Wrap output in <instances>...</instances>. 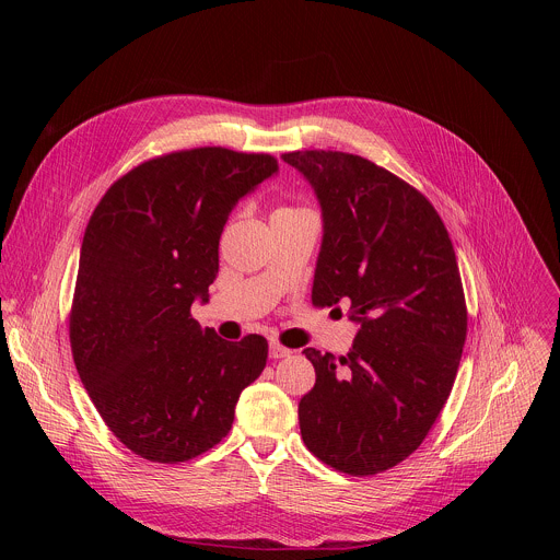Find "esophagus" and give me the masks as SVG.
Segmentation results:
<instances>
[{
    "label": "esophagus",
    "mask_w": 560,
    "mask_h": 560,
    "mask_svg": "<svg viewBox=\"0 0 560 560\" xmlns=\"http://www.w3.org/2000/svg\"><path fill=\"white\" fill-rule=\"evenodd\" d=\"M290 348H285V346H281L279 341H272L270 343V359H283V357H290Z\"/></svg>",
    "instance_id": "1"
}]
</instances>
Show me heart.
Listing matches in <instances>:
<instances>
[{
  "label": "heart",
  "instance_id": "obj_1",
  "mask_svg": "<svg viewBox=\"0 0 560 560\" xmlns=\"http://www.w3.org/2000/svg\"><path fill=\"white\" fill-rule=\"evenodd\" d=\"M303 208H294V206H281L279 210H275V214H288V212H299Z\"/></svg>",
  "mask_w": 560,
  "mask_h": 560
}]
</instances>
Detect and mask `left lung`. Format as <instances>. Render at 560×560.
Returning a JSON list of instances; mask_svg holds the SVG:
<instances>
[{
  "label": "left lung",
  "instance_id": "8db88e82",
  "mask_svg": "<svg viewBox=\"0 0 560 560\" xmlns=\"http://www.w3.org/2000/svg\"><path fill=\"white\" fill-rule=\"evenodd\" d=\"M324 212L312 303L361 328L346 357L303 350L316 372L299 404L305 447L326 465L372 476L428 436L460 363L467 307L452 238L408 182L339 150L283 152Z\"/></svg>",
  "mask_w": 560,
  "mask_h": 560
}]
</instances>
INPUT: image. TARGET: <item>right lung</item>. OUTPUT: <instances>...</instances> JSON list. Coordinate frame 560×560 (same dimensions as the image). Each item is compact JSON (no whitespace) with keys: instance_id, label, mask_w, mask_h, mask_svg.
<instances>
[{"instance_id":"right-lung-1","label":"right lung","mask_w":560,"mask_h":560,"mask_svg":"<svg viewBox=\"0 0 560 560\" xmlns=\"http://www.w3.org/2000/svg\"><path fill=\"white\" fill-rule=\"evenodd\" d=\"M279 171L266 152L221 145L148 159L119 177L86 225L70 348L108 430L137 456L184 463L232 428L268 341L201 328L190 307L219 272L234 203Z\"/></svg>"}]
</instances>
